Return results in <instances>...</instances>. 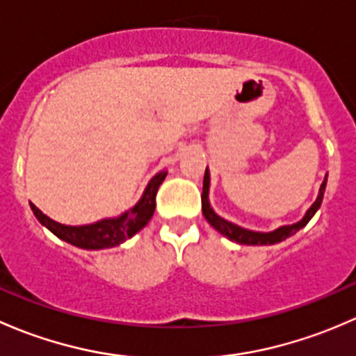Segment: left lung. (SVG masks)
<instances>
[{
	"instance_id": "obj_1",
	"label": "left lung",
	"mask_w": 356,
	"mask_h": 356,
	"mask_svg": "<svg viewBox=\"0 0 356 356\" xmlns=\"http://www.w3.org/2000/svg\"><path fill=\"white\" fill-rule=\"evenodd\" d=\"M325 184H327V175H325L324 182H322L317 200H315V203L308 208L307 215H305L300 222H296V224H293V225H284V227L275 229L274 232H253V231H248V229L239 227V225L232 224V222L224 220V218L218 217V215L211 210L210 203H208V186H210V174H208V168H207V170H204V179H203L201 210H203V215H204V218L208 220V224H210L213 229H217L222 236H225V238L231 239V241L239 243V245H275V243H281V241H284L286 238H289V236L296 234L301 227H305V225L310 222V218L314 217L315 211H317L318 207H321L322 198H324Z\"/></svg>"
}]
</instances>
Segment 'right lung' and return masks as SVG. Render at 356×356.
<instances>
[{"instance_id": "add662e5", "label": "right lung", "mask_w": 356, "mask_h": 356, "mask_svg": "<svg viewBox=\"0 0 356 356\" xmlns=\"http://www.w3.org/2000/svg\"><path fill=\"white\" fill-rule=\"evenodd\" d=\"M165 175H167V170L156 174L146 186L141 200L124 215H120L118 218H105V220H99L91 225H74L72 227V225L58 224L46 217L35 204L31 203V208L42 225H46L53 234L70 245L84 248V250H103V248L118 246L125 239L132 238L136 232L141 231L153 217L156 207V191L163 182Z\"/></svg>"}]
</instances>
